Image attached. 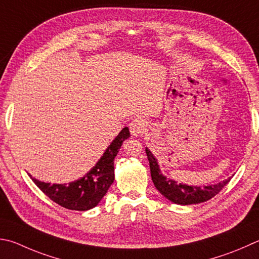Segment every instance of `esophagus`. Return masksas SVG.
<instances>
[{
  "label": "esophagus",
  "instance_id": "esophagus-1",
  "mask_svg": "<svg viewBox=\"0 0 259 259\" xmlns=\"http://www.w3.org/2000/svg\"><path fill=\"white\" fill-rule=\"evenodd\" d=\"M130 131L131 134H133L134 136H139V135H143L144 131L146 130V126H147V124H146V121L144 119H142V117H137V119H135L130 122Z\"/></svg>",
  "mask_w": 259,
  "mask_h": 259
}]
</instances>
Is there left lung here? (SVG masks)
<instances>
[{
  "instance_id": "8db88e82",
  "label": "left lung",
  "mask_w": 259,
  "mask_h": 259,
  "mask_svg": "<svg viewBox=\"0 0 259 259\" xmlns=\"http://www.w3.org/2000/svg\"><path fill=\"white\" fill-rule=\"evenodd\" d=\"M146 154H147L149 167H150V176L154 182V186L161 194L171 200L172 203L179 205H191V204H199L204 201L213 198L219 192L223 189L225 185H228L231 178L227 179L218 185H210L204 187L197 186H188L182 185V183H177L175 180L166 179L164 177L161 170H159L157 159L154 157V155L148 148H146Z\"/></svg>"
}]
</instances>
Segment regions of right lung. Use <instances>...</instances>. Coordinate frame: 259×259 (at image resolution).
<instances>
[{
  "label": "right lung",
  "mask_w": 259,
  "mask_h": 259,
  "mask_svg": "<svg viewBox=\"0 0 259 259\" xmlns=\"http://www.w3.org/2000/svg\"><path fill=\"white\" fill-rule=\"evenodd\" d=\"M130 137L128 126L111 143L107 149L91 171L82 178L68 185L41 182L35 178V185L56 204L71 210H88L98 205L114 181V158L119 153L122 143Z\"/></svg>",
  "instance_id": "right-lung-1"
}]
</instances>
